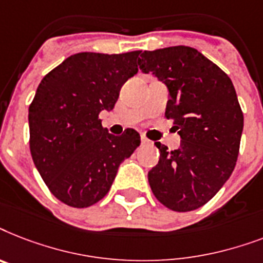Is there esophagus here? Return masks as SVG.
<instances>
[{"label": "esophagus", "instance_id": "34e87169", "mask_svg": "<svg viewBox=\"0 0 263 263\" xmlns=\"http://www.w3.org/2000/svg\"><path fill=\"white\" fill-rule=\"evenodd\" d=\"M141 144H142V145H152V142L149 141L148 138H145V137H141Z\"/></svg>", "mask_w": 263, "mask_h": 263}]
</instances>
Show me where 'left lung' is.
<instances>
[{
    "mask_svg": "<svg viewBox=\"0 0 263 263\" xmlns=\"http://www.w3.org/2000/svg\"><path fill=\"white\" fill-rule=\"evenodd\" d=\"M142 73H152L168 89L165 117L174 119L179 148L148 172L153 194L175 212H190L211 201L234 171L243 112L231 79L198 50L172 46L141 52Z\"/></svg>",
    "mask_w": 263,
    "mask_h": 263,
    "instance_id": "left-lung-1",
    "label": "left lung"
}]
</instances>
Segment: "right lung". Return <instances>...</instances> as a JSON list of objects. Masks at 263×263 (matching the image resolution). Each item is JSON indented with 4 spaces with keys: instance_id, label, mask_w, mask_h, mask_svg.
I'll return each mask as SVG.
<instances>
[{
    "instance_id": "obj_1",
    "label": "right lung",
    "mask_w": 263,
    "mask_h": 263,
    "mask_svg": "<svg viewBox=\"0 0 263 263\" xmlns=\"http://www.w3.org/2000/svg\"><path fill=\"white\" fill-rule=\"evenodd\" d=\"M140 54L77 52L37 87L28 110L29 149L42 179L69 206L100 201L122 161L141 144L134 129L117 137L99 119L102 111L114 108L122 85L138 72Z\"/></svg>"
}]
</instances>
